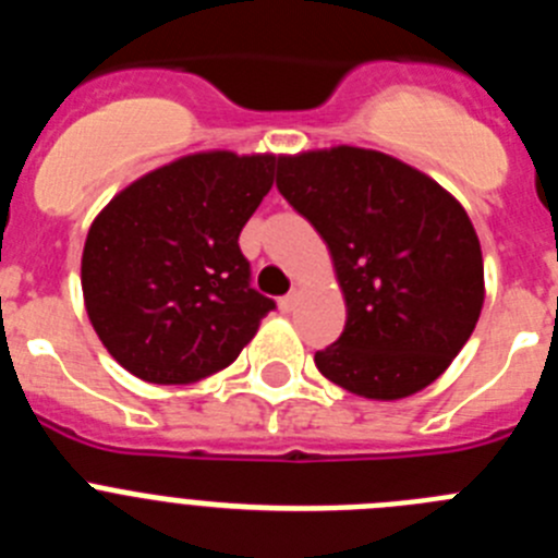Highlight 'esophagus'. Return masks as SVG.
Listing matches in <instances>:
<instances>
[{
  "label": "esophagus",
  "mask_w": 558,
  "mask_h": 558,
  "mask_svg": "<svg viewBox=\"0 0 558 558\" xmlns=\"http://www.w3.org/2000/svg\"><path fill=\"white\" fill-rule=\"evenodd\" d=\"M295 304H299V293H288L279 299V310H282V313H293Z\"/></svg>",
  "instance_id": "esophagus-1"
}]
</instances>
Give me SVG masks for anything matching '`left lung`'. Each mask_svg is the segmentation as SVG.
Masks as SVG:
<instances>
[{"label":"left lung","mask_w":558,"mask_h":558,"mask_svg":"<svg viewBox=\"0 0 558 558\" xmlns=\"http://www.w3.org/2000/svg\"><path fill=\"white\" fill-rule=\"evenodd\" d=\"M276 190L315 226L347 299V327L315 366L366 399L430 386L470 340L483 256L463 206L425 172L363 147L282 156Z\"/></svg>","instance_id":"obj_1"}]
</instances>
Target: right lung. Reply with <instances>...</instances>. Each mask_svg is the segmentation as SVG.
<instances>
[{"mask_svg": "<svg viewBox=\"0 0 558 558\" xmlns=\"http://www.w3.org/2000/svg\"><path fill=\"white\" fill-rule=\"evenodd\" d=\"M276 156L195 153L133 181L97 215L83 299L111 357L156 386L231 366L274 299L251 288L240 231L274 186Z\"/></svg>", "mask_w": 558, "mask_h": 558, "instance_id": "obj_1", "label": "right lung"}]
</instances>
